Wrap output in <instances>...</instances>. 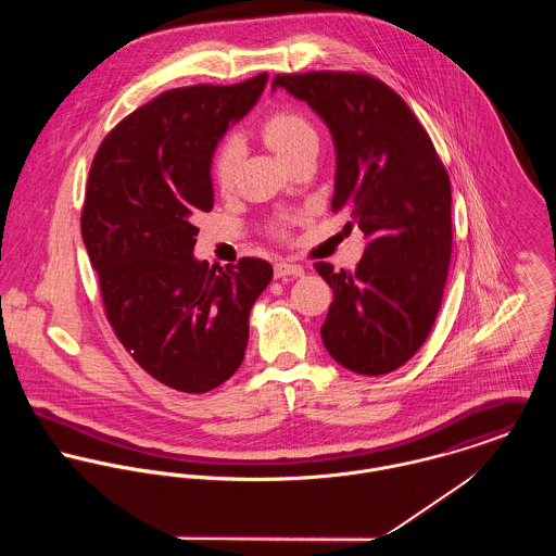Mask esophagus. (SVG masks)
I'll return each mask as SVG.
<instances>
[{
	"mask_svg": "<svg viewBox=\"0 0 556 556\" xmlns=\"http://www.w3.org/2000/svg\"><path fill=\"white\" fill-rule=\"evenodd\" d=\"M274 274L276 278H285V276H304V267L298 263H289V261H278L274 265Z\"/></svg>",
	"mask_w": 556,
	"mask_h": 556,
	"instance_id": "obj_1",
	"label": "esophagus"
}]
</instances>
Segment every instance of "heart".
<instances>
[{"label":"heart","mask_w":556,"mask_h":556,"mask_svg":"<svg viewBox=\"0 0 556 556\" xmlns=\"http://www.w3.org/2000/svg\"><path fill=\"white\" fill-rule=\"evenodd\" d=\"M258 137L265 146L278 154L285 162L298 159L302 152L318 146V132L315 124L298 109L282 106L265 115L258 124ZM239 148L233 141H223L214 148L210 159V173L220 190H229L238 170ZM291 225L289 216H282L274 223V233L287 236Z\"/></svg>","instance_id":"1"}]
</instances>
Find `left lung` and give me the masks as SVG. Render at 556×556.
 Here are the masks:
<instances>
[{
	"label": "left lung",
	"instance_id": "8db88e82",
	"mask_svg": "<svg viewBox=\"0 0 556 556\" xmlns=\"http://www.w3.org/2000/svg\"><path fill=\"white\" fill-rule=\"evenodd\" d=\"M274 87L308 102L329 126L331 210H346L368 238L355 271L315 263L333 291L323 344L351 372L388 375L419 351L443 302L452 258L450 175L426 128L383 80L313 71L276 75Z\"/></svg>",
	"mask_w": 556,
	"mask_h": 556
}]
</instances>
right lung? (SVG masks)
<instances>
[{
	"label": "right lung",
	"instance_id": "add662e5",
	"mask_svg": "<svg viewBox=\"0 0 556 556\" xmlns=\"http://www.w3.org/2000/svg\"><path fill=\"white\" fill-rule=\"evenodd\" d=\"M267 73L236 85L162 91L100 143L85 186L80 236L104 315L132 359L166 388L205 394L243 359L250 308L267 261L210 267L192 256L194 218L212 212L210 159Z\"/></svg>",
	"mask_w": 556,
	"mask_h": 556
}]
</instances>
